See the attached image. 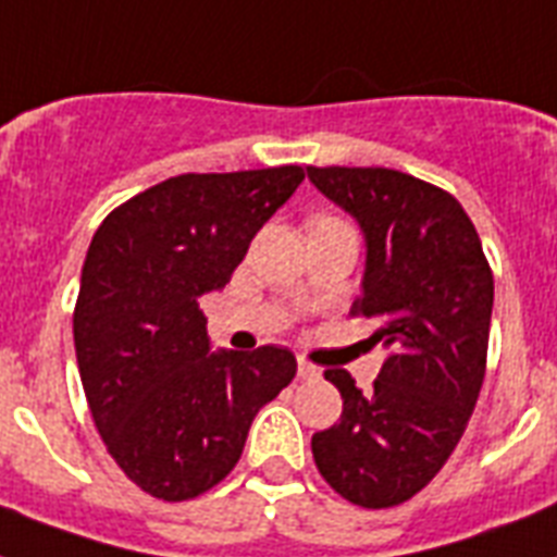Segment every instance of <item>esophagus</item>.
I'll use <instances>...</instances> for the list:
<instances>
[{
    "mask_svg": "<svg viewBox=\"0 0 557 557\" xmlns=\"http://www.w3.org/2000/svg\"><path fill=\"white\" fill-rule=\"evenodd\" d=\"M297 375H300L304 381H312V379H318V375H321V370L300 358V361H297Z\"/></svg>",
    "mask_w": 557,
    "mask_h": 557,
    "instance_id": "esophagus-1",
    "label": "esophagus"
}]
</instances>
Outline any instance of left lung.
Returning a JSON list of instances; mask_svg holds the SVG:
<instances>
[{
  "label": "left lung",
  "mask_w": 557,
  "mask_h": 557,
  "mask_svg": "<svg viewBox=\"0 0 557 557\" xmlns=\"http://www.w3.org/2000/svg\"><path fill=\"white\" fill-rule=\"evenodd\" d=\"M312 185L352 213L367 239L349 309L387 347L372 389L326 370L341 422L312 436L314 466L344 497L389 509L422 492L466 433L485 379L494 277L474 222L454 196L387 168H309Z\"/></svg>",
  "instance_id": "left-lung-1"
}]
</instances>
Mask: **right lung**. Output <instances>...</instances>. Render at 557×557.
Masks as SVG:
<instances>
[{"mask_svg":"<svg viewBox=\"0 0 557 557\" xmlns=\"http://www.w3.org/2000/svg\"><path fill=\"white\" fill-rule=\"evenodd\" d=\"M304 182V168L185 173L117 205L91 236L74 349L91 419L121 471L168 503L243 457L248 428L297 372L286 347L210 352L199 300Z\"/></svg>","mask_w":557,"mask_h":557,"instance_id":"right-lung-1","label":"right lung"}]
</instances>
